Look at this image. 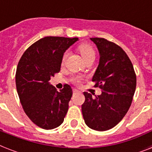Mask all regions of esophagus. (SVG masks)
<instances>
[{"instance_id":"34e87169","label":"esophagus","mask_w":152,"mask_h":152,"mask_svg":"<svg viewBox=\"0 0 152 152\" xmlns=\"http://www.w3.org/2000/svg\"><path fill=\"white\" fill-rule=\"evenodd\" d=\"M73 93L74 94H76V93H80V91L78 90V89H76V88H73Z\"/></svg>"}]
</instances>
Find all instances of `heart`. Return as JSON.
Returning <instances> with one entry per match:
<instances>
[{
	"mask_svg": "<svg viewBox=\"0 0 152 152\" xmlns=\"http://www.w3.org/2000/svg\"><path fill=\"white\" fill-rule=\"evenodd\" d=\"M78 50L84 61H86L88 58H90V57H95V50L88 44H81L80 46H79ZM66 56L67 53H64V55H63V57H62V62L64 61V60L66 58ZM81 80L82 79H81L80 76H76V77H74L72 79V81L75 83H80L81 82Z\"/></svg>",
	"mask_w": 152,
	"mask_h": 152,
	"instance_id": "heart-1",
	"label": "heart"
}]
</instances>
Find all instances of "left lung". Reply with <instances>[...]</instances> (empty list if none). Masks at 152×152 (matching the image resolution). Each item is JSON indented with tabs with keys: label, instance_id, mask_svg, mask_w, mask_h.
Masks as SVG:
<instances>
[{
	"label": "left lung",
	"instance_id": "8db88e82",
	"mask_svg": "<svg viewBox=\"0 0 152 152\" xmlns=\"http://www.w3.org/2000/svg\"><path fill=\"white\" fill-rule=\"evenodd\" d=\"M97 46L99 62L92 81L102 90L100 95L83 92L82 113L91 129L106 131L118 125L129 110L137 86L132 64L120 46L102 38L90 39Z\"/></svg>",
	"mask_w": 152,
	"mask_h": 152
}]
</instances>
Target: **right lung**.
I'll return each mask as SVG.
<instances>
[{"instance_id": "right-lung-1", "label": "right lung", "mask_w": 152, "mask_h": 152, "mask_svg": "<svg viewBox=\"0 0 152 152\" xmlns=\"http://www.w3.org/2000/svg\"><path fill=\"white\" fill-rule=\"evenodd\" d=\"M78 38L45 37L30 46L20 58L15 84L27 117L39 127L53 129L64 121L72 90L64 84L60 91L50 83L61 69L64 53Z\"/></svg>"}]
</instances>
